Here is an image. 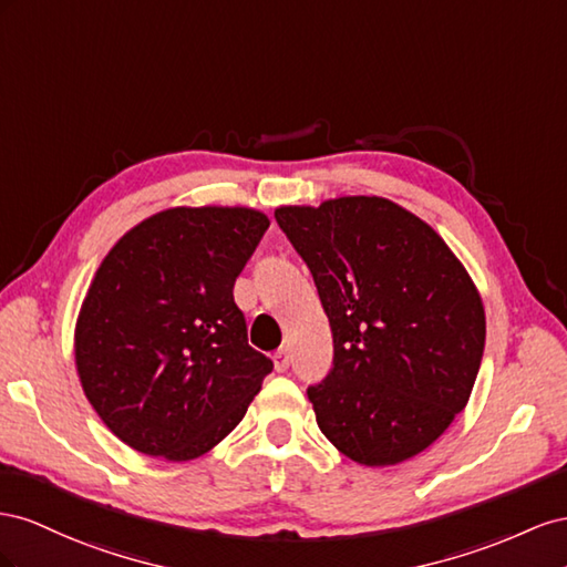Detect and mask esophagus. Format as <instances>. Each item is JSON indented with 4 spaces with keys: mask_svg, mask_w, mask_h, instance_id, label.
Masks as SVG:
<instances>
[{
    "mask_svg": "<svg viewBox=\"0 0 567 567\" xmlns=\"http://www.w3.org/2000/svg\"><path fill=\"white\" fill-rule=\"evenodd\" d=\"M272 363H275V370H278V373H285V370L289 368V351L285 347H280L278 351L272 353Z\"/></svg>",
    "mask_w": 567,
    "mask_h": 567,
    "instance_id": "esophagus-1",
    "label": "esophagus"
}]
</instances>
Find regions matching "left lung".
<instances>
[{"instance_id":"8db88e82","label":"left lung","mask_w":567,"mask_h":567,"mask_svg":"<svg viewBox=\"0 0 567 567\" xmlns=\"http://www.w3.org/2000/svg\"><path fill=\"white\" fill-rule=\"evenodd\" d=\"M309 266L334 359L309 394L320 432L361 465L413 458L471 399L484 309L427 223L382 197L275 212Z\"/></svg>"}]
</instances>
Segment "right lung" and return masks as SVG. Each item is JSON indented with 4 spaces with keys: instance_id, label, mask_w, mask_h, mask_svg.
Segmentation results:
<instances>
[{
    "instance_id": "obj_1",
    "label": "right lung",
    "mask_w": 567,
    "mask_h": 567,
    "mask_svg": "<svg viewBox=\"0 0 567 567\" xmlns=\"http://www.w3.org/2000/svg\"><path fill=\"white\" fill-rule=\"evenodd\" d=\"M270 220L168 208L123 235L90 285L75 365L92 409L140 454L192 461L245 417L272 370L233 287Z\"/></svg>"
}]
</instances>
